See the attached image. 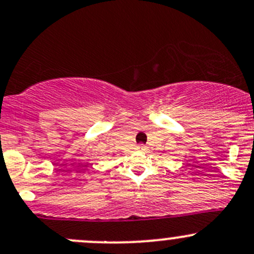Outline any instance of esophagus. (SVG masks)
I'll use <instances>...</instances> for the list:
<instances>
[{
    "label": "esophagus",
    "mask_w": 254,
    "mask_h": 254,
    "mask_svg": "<svg viewBox=\"0 0 254 254\" xmlns=\"http://www.w3.org/2000/svg\"><path fill=\"white\" fill-rule=\"evenodd\" d=\"M138 149H141V151H145L146 149V145H143V143H141V145L137 146Z\"/></svg>",
    "instance_id": "34e87169"
}]
</instances>
